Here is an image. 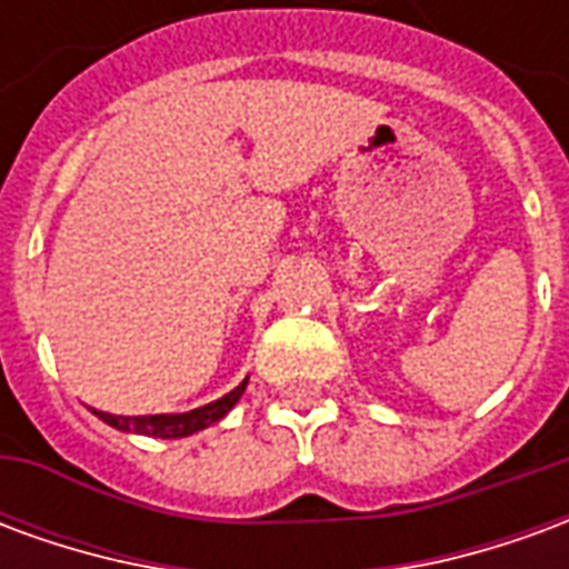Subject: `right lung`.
<instances>
[{
    "label": "right lung",
    "instance_id": "right-lung-1",
    "mask_svg": "<svg viewBox=\"0 0 569 569\" xmlns=\"http://www.w3.org/2000/svg\"><path fill=\"white\" fill-rule=\"evenodd\" d=\"M247 381L237 383L231 393H224L222 399H216L210 406H200L194 411H182V415H142V418H121V415H106V411H97L91 408L97 418L109 423V427L121 429V432H137V436H151V439H186V436H194L200 429L212 427L231 411V408L240 402V396L247 390Z\"/></svg>",
    "mask_w": 569,
    "mask_h": 569
}]
</instances>
